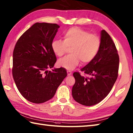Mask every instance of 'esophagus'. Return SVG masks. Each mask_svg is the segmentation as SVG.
I'll return each mask as SVG.
<instances>
[{"mask_svg":"<svg viewBox=\"0 0 133 133\" xmlns=\"http://www.w3.org/2000/svg\"><path fill=\"white\" fill-rule=\"evenodd\" d=\"M72 74V72L71 71H70V70H67V75L68 76H70Z\"/></svg>","mask_w":133,"mask_h":133,"instance_id":"obj_1","label":"esophagus"}]
</instances>
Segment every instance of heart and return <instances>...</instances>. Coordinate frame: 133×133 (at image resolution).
Masks as SVG:
<instances>
[{
    "label": "heart",
    "instance_id": "b5f03b06",
    "mask_svg": "<svg viewBox=\"0 0 133 133\" xmlns=\"http://www.w3.org/2000/svg\"><path fill=\"white\" fill-rule=\"evenodd\" d=\"M100 45L98 36L77 26L64 32L63 41L54 40L51 43L52 51L58 57L63 56L70 48L71 55L58 61V66L67 70L75 69L80 60L82 64L90 63L98 54Z\"/></svg>",
    "mask_w": 133,
    "mask_h": 133
}]
</instances>
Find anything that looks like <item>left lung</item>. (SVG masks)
<instances>
[{
	"mask_svg": "<svg viewBox=\"0 0 133 133\" xmlns=\"http://www.w3.org/2000/svg\"><path fill=\"white\" fill-rule=\"evenodd\" d=\"M119 58L117 48L104 29L101 32V45L96 57L81 69L85 77L75 72L72 96L76 102L92 106L104 99L118 77Z\"/></svg>",
	"mask_w": 133,
	"mask_h": 133,
	"instance_id": "obj_1",
	"label": "left lung"
}]
</instances>
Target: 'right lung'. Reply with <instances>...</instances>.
<instances>
[{
  "label": "right lung",
  "instance_id": "1",
  "mask_svg": "<svg viewBox=\"0 0 133 133\" xmlns=\"http://www.w3.org/2000/svg\"><path fill=\"white\" fill-rule=\"evenodd\" d=\"M60 26L36 23L16 44L13 52L12 76L20 93L28 101L41 104L54 97L67 76L65 68H52L56 62L51 43Z\"/></svg>",
  "mask_w": 133,
  "mask_h": 133
}]
</instances>
